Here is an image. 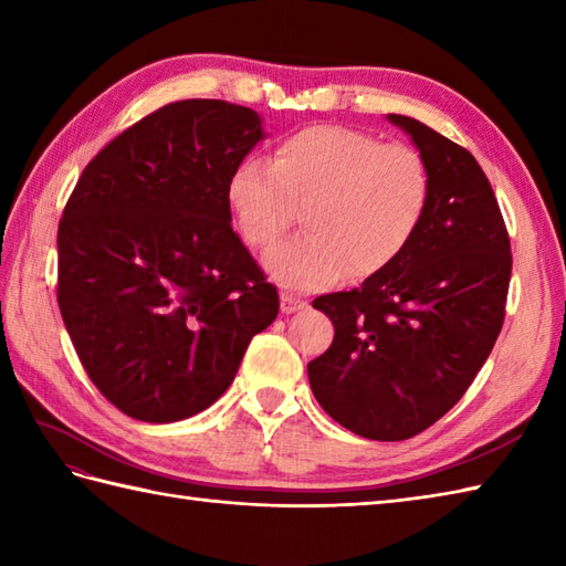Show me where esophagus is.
Returning <instances> with one entry per match:
<instances>
[{
  "label": "esophagus",
  "instance_id": "esophagus-1",
  "mask_svg": "<svg viewBox=\"0 0 566 566\" xmlns=\"http://www.w3.org/2000/svg\"><path fill=\"white\" fill-rule=\"evenodd\" d=\"M306 306L304 298H298L294 294H282L280 296V308L282 314H294V311H302Z\"/></svg>",
  "mask_w": 566,
  "mask_h": 566
}]
</instances>
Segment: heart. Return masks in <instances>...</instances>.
<instances>
[{"label":"heart","mask_w":566,"mask_h":566,"mask_svg":"<svg viewBox=\"0 0 566 566\" xmlns=\"http://www.w3.org/2000/svg\"><path fill=\"white\" fill-rule=\"evenodd\" d=\"M226 199L240 238L260 250L304 209L306 233L272 248L264 270L284 290L311 292L389 268L423 221L430 175L416 148L326 124L276 143L272 165L240 163Z\"/></svg>","instance_id":"1"}]
</instances>
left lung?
Instances as JSON below:
<instances>
[{
  "mask_svg": "<svg viewBox=\"0 0 566 566\" xmlns=\"http://www.w3.org/2000/svg\"><path fill=\"white\" fill-rule=\"evenodd\" d=\"M430 175L423 221L359 290L314 298L335 338L308 363L316 401L369 440L423 432L462 399L494 347L511 282V240L474 155L411 116L389 114Z\"/></svg>",
  "mask_w": 566,
  "mask_h": 566,
  "instance_id": "left-lung-1",
  "label": "left lung"
}]
</instances>
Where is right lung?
Instances as JSON below:
<instances>
[{"instance_id":"right-lung-1","label":"right lung","mask_w":566,"mask_h":566,"mask_svg":"<svg viewBox=\"0 0 566 566\" xmlns=\"http://www.w3.org/2000/svg\"><path fill=\"white\" fill-rule=\"evenodd\" d=\"M264 138L221 99L167 104L99 150L57 226V306L118 411L172 423L231 387L280 296L231 228L226 189Z\"/></svg>"}]
</instances>
